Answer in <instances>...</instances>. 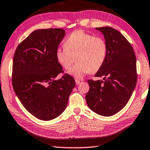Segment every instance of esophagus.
I'll return each instance as SVG.
<instances>
[{
  "label": "esophagus",
  "instance_id": "34e87169",
  "mask_svg": "<svg viewBox=\"0 0 150 150\" xmlns=\"http://www.w3.org/2000/svg\"><path fill=\"white\" fill-rule=\"evenodd\" d=\"M80 83H81V81H80L79 80H78V79H75V83H76V85H79V84H80Z\"/></svg>",
  "mask_w": 150,
  "mask_h": 150
}]
</instances>
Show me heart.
Returning <instances> with one entry per match:
<instances>
[{
	"instance_id": "b5f03b06",
	"label": "heart",
	"mask_w": 150,
	"mask_h": 150,
	"mask_svg": "<svg viewBox=\"0 0 150 150\" xmlns=\"http://www.w3.org/2000/svg\"><path fill=\"white\" fill-rule=\"evenodd\" d=\"M63 47L58 48L55 52L57 62L63 69L69 70L75 59L77 64L68 73L78 79L98 71L107 54L105 40L83 30H76L68 35L63 42Z\"/></svg>"
}]
</instances>
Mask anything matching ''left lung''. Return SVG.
<instances>
[{"instance_id":"8db88e82","label":"left lung","mask_w":150,"mask_h":150,"mask_svg":"<svg viewBox=\"0 0 150 150\" xmlns=\"http://www.w3.org/2000/svg\"><path fill=\"white\" fill-rule=\"evenodd\" d=\"M102 33L107 45L105 62L95 77L103 80H88L89 91L85 96L91 110L110 116L128 103L137 82L136 58L131 44L118 30L110 27L96 28Z\"/></svg>"}]
</instances>
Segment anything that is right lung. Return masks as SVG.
Returning a JSON list of instances; mask_svg holds the SVG:
<instances>
[{
    "label": "right lung",
    "mask_w": 150,
    "mask_h": 150,
    "mask_svg": "<svg viewBox=\"0 0 150 150\" xmlns=\"http://www.w3.org/2000/svg\"><path fill=\"white\" fill-rule=\"evenodd\" d=\"M65 35L63 29L33 31L17 47L12 65V86L24 107L42 120H53L67 107L75 79L62 72L55 52Z\"/></svg>",
    "instance_id": "add662e5"
}]
</instances>
